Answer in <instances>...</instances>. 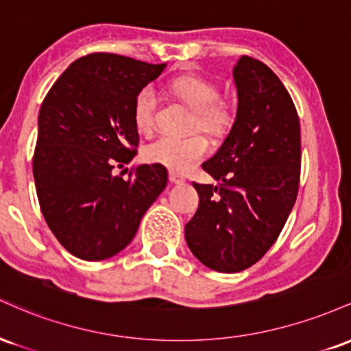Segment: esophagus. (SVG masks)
Wrapping results in <instances>:
<instances>
[{
  "instance_id": "obj_1",
  "label": "esophagus",
  "mask_w": 351,
  "mask_h": 351,
  "mask_svg": "<svg viewBox=\"0 0 351 351\" xmlns=\"http://www.w3.org/2000/svg\"><path fill=\"white\" fill-rule=\"evenodd\" d=\"M170 181L173 184H181V183H184V176H181L180 173L170 171Z\"/></svg>"
}]
</instances>
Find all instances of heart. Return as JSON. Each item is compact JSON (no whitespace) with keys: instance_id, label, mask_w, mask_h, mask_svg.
Segmentation results:
<instances>
[{"instance_id":"obj_1","label":"heart","mask_w":351,"mask_h":351,"mask_svg":"<svg viewBox=\"0 0 351 351\" xmlns=\"http://www.w3.org/2000/svg\"><path fill=\"white\" fill-rule=\"evenodd\" d=\"M171 92L183 100L193 110L191 130L206 132L209 135H223L231 128L234 114L226 102L219 100V90L211 80L201 75H181L171 82ZM155 90L145 86L136 92L134 100V122L140 132H150L155 125L156 114ZM209 150L208 140L201 134L186 136L162 135L143 148L147 162L158 163L173 171H188L206 155Z\"/></svg>"}]
</instances>
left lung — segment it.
Returning a JSON list of instances; mask_svg holds the SVG:
<instances>
[{"label": "left lung", "mask_w": 351, "mask_h": 351, "mask_svg": "<svg viewBox=\"0 0 351 351\" xmlns=\"http://www.w3.org/2000/svg\"><path fill=\"white\" fill-rule=\"evenodd\" d=\"M237 115L203 170L219 186L193 183L198 211L184 226L189 251L217 272L256 264L279 237L300 181V123L287 88L261 60L234 64Z\"/></svg>", "instance_id": "obj_1"}]
</instances>
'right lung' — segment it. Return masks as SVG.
I'll return each instance as SVG.
<instances>
[{
	"instance_id": "add662e5",
	"label": "right lung",
	"mask_w": 351,
	"mask_h": 351,
	"mask_svg": "<svg viewBox=\"0 0 351 351\" xmlns=\"http://www.w3.org/2000/svg\"><path fill=\"white\" fill-rule=\"evenodd\" d=\"M167 64L92 52L71 64L39 110L33 173L52 234L72 256L104 261L130 244L168 183L163 165H136L134 100ZM127 171V170H125Z\"/></svg>"
}]
</instances>
